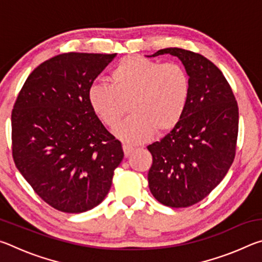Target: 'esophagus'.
<instances>
[{
    "label": "esophagus",
    "mask_w": 262,
    "mask_h": 262,
    "mask_svg": "<svg viewBox=\"0 0 262 262\" xmlns=\"http://www.w3.org/2000/svg\"><path fill=\"white\" fill-rule=\"evenodd\" d=\"M122 149H123V152H125V156H126V157L129 156V155H130L133 151H134V148H133L132 145L126 144V143L122 144Z\"/></svg>",
    "instance_id": "1"
}]
</instances>
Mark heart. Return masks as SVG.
<instances>
[{
  "label": "heart",
  "mask_w": 262,
  "mask_h": 262,
  "mask_svg": "<svg viewBox=\"0 0 262 262\" xmlns=\"http://www.w3.org/2000/svg\"><path fill=\"white\" fill-rule=\"evenodd\" d=\"M111 85L92 83L88 101L97 118L114 127L126 112L127 120L114 134L129 144L142 143L154 135L167 133L178 125L187 108L192 83L189 74L176 62H162L141 55L121 59L110 74Z\"/></svg>",
  "instance_id": "b5f03b06"
}]
</instances>
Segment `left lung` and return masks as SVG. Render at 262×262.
Masks as SVG:
<instances>
[{
    "label": "left lung",
    "mask_w": 262,
    "mask_h": 262,
    "mask_svg": "<svg viewBox=\"0 0 262 262\" xmlns=\"http://www.w3.org/2000/svg\"><path fill=\"white\" fill-rule=\"evenodd\" d=\"M183 62L192 83L183 119L161 141L148 145L152 165L150 192L157 201L185 208L205 199L225 174L236 155L238 105L224 75L207 57L183 48H164Z\"/></svg>",
    "instance_id": "1"
}]
</instances>
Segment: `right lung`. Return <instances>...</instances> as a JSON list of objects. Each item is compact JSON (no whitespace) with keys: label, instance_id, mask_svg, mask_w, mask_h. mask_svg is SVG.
I'll return each instance as SVG.
<instances>
[{"label":"right lung","instance_id":"right-lung-1","mask_svg":"<svg viewBox=\"0 0 262 262\" xmlns=\"http://www.w3.org/2000/svg\"><path fill=\"white\" fill-rule=\"evenodd\" d=\"M117 54L64 53L29 75L11 113L16 167L43 201L78 214L104 200L123 158L88 90Z\"/></svg>","mask_w":262,"mask_h":262}]
</instances>
